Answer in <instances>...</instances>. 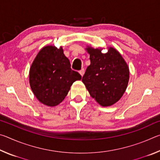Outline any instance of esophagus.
<instances>
[{
	"instance_id": "34e87169",
	"label": "esophagus",
	"mask_w": 160,
	"mask_h": 160,
	"mask_svg": "<svg viewBox=\"0 0 160 160\" xmlns=\"http://www.w3.org/2000/svg\"><path fill=\"white\" fill-rule=\"evenodd\" d=\"M79 72H80V74L81 75V76H83L84 73H85V70H84V68H82L80 70Z\"/></svg>"
}]
</instances>
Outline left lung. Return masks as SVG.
<instances>
[{"mask_svg": "<svg viewBox=\"0 0 160 160\" xmlns=\"http://www.w3.org/2000/svg\"><path fill=\"white\" fill-rule=\"evenodd\" d=\"M91 63L87 68L82 81L90 95L102 107L118 102L128 85L129 69L115 48L102 53L101 49L88 48Z\"/></svg>", "mask_w": 160, "mask_h": 160, "instance_id": "1", "label": "left lung"}]
</instances>
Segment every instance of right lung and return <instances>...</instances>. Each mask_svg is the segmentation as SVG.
I'll return each mask as SVG.
<instances>
[{"mask_svg": "<svg viewBox=\"0 0 160 160\" xmlns=\"http://www.w3.org/2000/svg\"><path fill=\"white\" fill-rule=\"evenodd\" d=\"M81 78L79 72L71 69L62 47L53 46L39 51L29 70V83L35 97L50 107L60 104L72 83Z\"/></svg>", "mask_w": 160, "mask_h": 160, "instance_id": "add662e5", "label": "right lung"}]
</instances>
